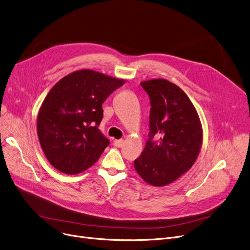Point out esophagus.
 I'll return each instance as SVG.
<instances>
[{"mask_svg": "<svg viewBox=\"0 0 250 250\" xmlns=\"http://www.w3.org/2000/svg\"><path fill=\"white\" fill-rule=\"evenodd\" d=\"M124 144H125V141H124V140H114V141H113V145H114L115 147H117V148L123 147Z\"/></svg>", "mask_w": 250, "mask_h": 250, "instance_id": "esophagus-1", "label": "esophagus"}]
</instances>
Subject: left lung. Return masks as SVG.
Here are the masks:
<instances>
[{
    "label": "left lung",
    "mask_w": 250,
    "mask_h": 250,
    "mask_svg": "<svg viewBox=\"0 0 250 250\" xmlns=\"http://www.w3.org/2000/svg\"><path fill=\"white\" fill-rule=\"evenodd\" d=\"M141 85L151 102L150 133L135 169L148 185L165 187L188 172L198 158L202 124L190 99L175 84L153 79Z\"/></svg>",
    "instance_id": "obj_1"
}]
</instances>
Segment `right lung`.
Listing matches in <instances>:
<instances>
[{"mask_svg": "<svg viewBox=\"0 0 250 250\" xmlns=\"http://www.w3.org/2000/svg\"><path fill=\"white\" fill-rule=\"evenodd\" d=\"M125 84L92 70L73 72L50 89L37 116V135L49 163L78 174L93 165L109 145L98 128L102 103Z\"/></svg>", "mask_w": 250, "mask_h": 250, "instance_id": "1", "label": "right lung"}]
</instances>
